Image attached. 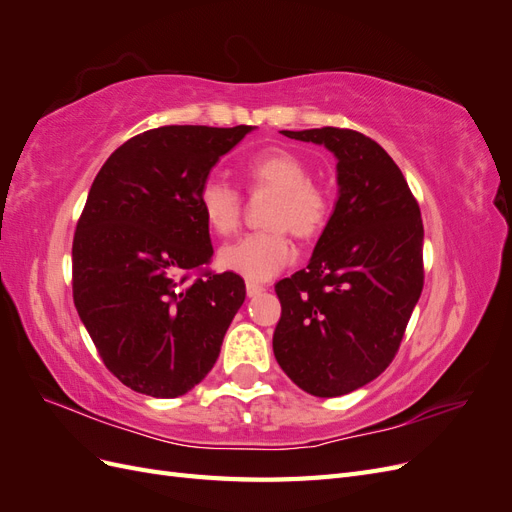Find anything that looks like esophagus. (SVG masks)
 Returning <instances> with one entry per match:
<instances>
[{
    "mask_svg": "<svg viewBox=\"0 0 512 512\" xmlns=\"http://www.w3.org/2000/svg\"><path fill=\"white\" fill-rule=\"evenodd\" d=\"M267 288L262 284H254V282H247V297H258V294L265 292Z\"/></svg>",
    "mask_w": 512,
    "mask_h": 512,
    "instance_id": "esophagus-1",
    "label": "esophagus"
}]
</instances>
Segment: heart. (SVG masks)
Masks as SVG:
<instances>
[{"mask_svg": "<svg viewBox=\"0 0 512 512\" xmlns=\"http://www.w3.org/2000/svg\"><path fill=\"white\" fill-rule=\"evenodd\" d=\"M243 173L252 194L273 192L262 215L267 228L224 245L218 258L226 271L250 282H265L292 260L288 232L307 241L324 230L331 218V196L309 179V166L288 149L258 153L247 160ZM198 207L218 235H230L241 222L243 196L228 181L209 177L200 185Z\"/></svg>", "mask_w": 512, "mask_h": 512, "instance_id": "obj_1", "label": "heart"}]
</instances>
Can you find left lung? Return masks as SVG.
I'll return each instance as SVG.
<instances>
[{
    "label": "left lung",
    "mask_w": 512,
    "mask_h": 512,
    "mask_svg": "<svg viewBox=\"0 0 512 512\" xmlns=\"http://www.w3.org/2000/svg\"><path fill=\"white\" fill-rule=\"evenodd\" d=\"M337 158L339 196L309 265L275 284L273 352L309 395L339 397L378 378L423 292V220L399 166L348 128L290 132Z\"/></svg>",
    "instance_id": "left-lung-1"
}]
</instances>
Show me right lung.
I'll return each mask as SVG.
<instances>
[{
  "label": "right lung",
  "instance_id": "add662e5",
  "mask_svg": "<svg viewBox=\"0 0 512 512\" xmlns=\"http://www.w3.org/2000/svg\"><path fill=\"white\" fill-rule=\"evenodd\" d=\"M252 126H162L111 153L72 241V297L106 369L132 391L179 397L203 380L245 301L207 269L200 185Z\"/></svg>",
  "mask_w": 512,
  "mask_h": 512
}]
</instances>
